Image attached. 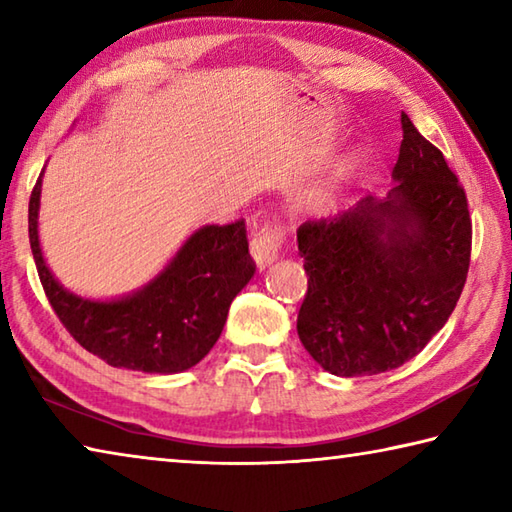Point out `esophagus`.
Masks as SVG:
<instances>
[{
	"label": "esophagus",
	"instance_id": "1",
	"mask_svg": "<svg viewBox=\"0 0 512 512\" xmlns=\"http://www.w3.org/2000/svg\"><path fill=\"white\" fill-rule=\"evenodd\" d=\"M282 248V230L277 228H262L250 241V255H253L255 264L259 268H266L273 264Z\"/></svg>",
	"mask_w": 512,
	"mask_h": 512
}]
</instances>
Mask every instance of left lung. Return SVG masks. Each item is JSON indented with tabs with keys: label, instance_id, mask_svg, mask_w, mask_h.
<instances>
[{
	"label": "left lung",
	"instance_id": "8db88e82",
	"mask_svg": "<svg viewBox=\"0 0 512 512\" xmlns=\"http://www.w3.org/2000/svg\"><path fill=\"white\" fill-rule=\"evenodd\" d=\"M402 133L391 192L298 228L309 277L298 336L339 377L413 359L452 316L470 268L465 189L404 112Z\"/></svg>",
	"mask_w": 512,
	"mask_h": 512
}]
</instances>
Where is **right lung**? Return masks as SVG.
<instances>
[{"label":"right lung","mask_w":512,"mask_h":512,"mask_svg":"<svg viewBox=\"0 0 512 512\" xmlns=\"http://www.w3.org/2000/svg\"><path fill=\"white\" fill-rule=\"evenodd\" d=\"M42 173L29 201V241L49 305L76 343L108 366L173 375L196 366L223 332L228 309L255 275L244 219L203 225L135 293L90 300L67 291L45 264L38 239Z\"/></svg>","instance_id":"add662e5"}]
</instances>
